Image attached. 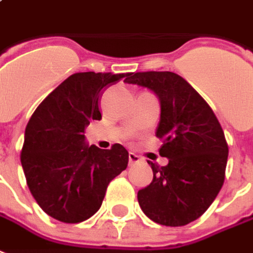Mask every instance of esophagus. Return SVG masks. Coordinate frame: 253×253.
Instances as JSON below:
<instances>
[{
    "label": "esophagus",
    "instance_id": "obj_1",
    "mask_svg": "<svg viewBox=\"0 0 253 253\" xmlns=\"http://www.w3.org/2000/svg\"><path fill=\"white\" fill-rule=\"evenodd\" d=\"M128 158H129V165L137 164V162L140 161V157H139V155H136L135 152H129V155H128Z\"/></svg>",
    "mask_w": 253,
    "mask_h": 253
}]
</instances>
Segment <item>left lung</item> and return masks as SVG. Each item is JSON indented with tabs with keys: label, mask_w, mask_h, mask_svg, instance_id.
Instances as JSON below:
<instances>
[{
	"label": "left lung",
	"mask_w": 253,
	"mask_h": 253,
	"mask_svg": "<svg viewBox=\"0 0 253 253\" xmlns=\"http://www.w3.org/2000/svg\"><path fill=\"white\" fill-rule=\"evenodd\" d=\"M125 82L158 95L161 120L155 135L169 158L151 165V184L137 192L143 212L165 226H184L198 219L215 200L225 181L227 141L207 102L185 79L173 72L130 73Z\"/></svg>",
	"instance_id": "1"
}]
</instances>
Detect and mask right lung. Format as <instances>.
I'll use <instances>...</instances> for the list:
<instances>
[{"mask_svg":"<svg viewBox=\"0 0 253 253\" xmlns=\"http://www.w3.org/2000/svg\"><path fill=\"white\" fill-rule=\"evenodd\" d=\"M130 73L80 72L51 91L30 118L21 148L27 185L44 212L79 223L99 210L109 182L128 166L121 144L88 147L84 129L101 120L99 95Z\"/></svg>","mask_w":253,"mask_h":253,"instance_id":"right-lung-1","label":"right lung"}]
</instances>
